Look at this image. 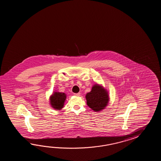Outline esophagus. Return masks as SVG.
<instances>
[{
  "label": "esophagus",
  "mask_w": 161,
  "mask_h": 161,
  "mask_svg": "<svg viewBox=\"0 0 161 161\" xmlns=\"http://www.w3.org/2000/svg\"><path fill=\"white\" fill-rule=\"evenodd\" d=\"M74 96H80V92H78V93H74Z\"/></svg>",
  "instance_id": "esophagus-1"
}]
</instances>
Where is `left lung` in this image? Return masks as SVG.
<instances>
[{"label":"left lung","mask_w":161,"mask_h":161,"mask_svg":"<svg viewBox=\"0 0 161 161\" xmlns=\"http://www.w3.org/2000/svg\"><path fill=\"white\" fill-rule=\"evenodd\" d=\"M87 105L95 112L104 109L109 101L108 92L102 86L93 85L90 92L86 95Z\"/></svg>","instance_id":"obj_1"}]
</instances>
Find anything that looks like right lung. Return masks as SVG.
<instances>
[{"mask_svg":"<svg viewBox=\"0 0 161 161\" xmlns=\"http://www.w3.org/2000/svg\"><path fill=\"white\" fill-rule=\"evenodd\" d=\"M66 94L64 92H54L50 97L51 106L56 110L62 109L66 99Z\"/></svg>","mask_w":161,"mask_h":161,"instance_id":"obj_1","label":"right lung"}]
</instances>
